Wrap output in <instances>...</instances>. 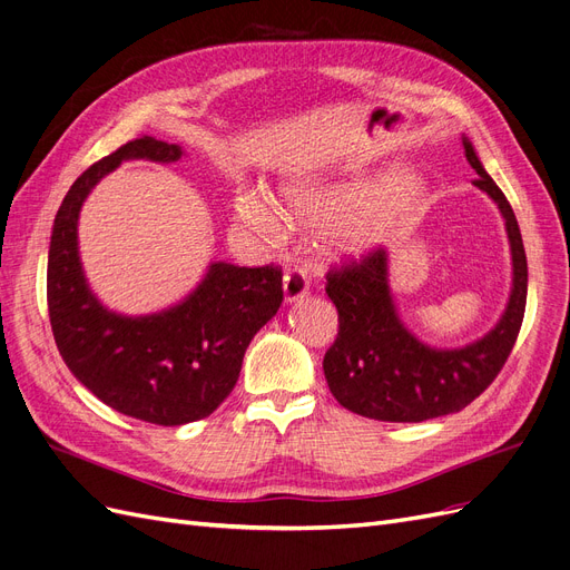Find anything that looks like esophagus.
I'll use <instances>...</instances> for the list:
<instances>
[{"label": "esophagus", "instance_id": "1", "mask_svg": "<svg viewBox=\"0 0 570 570\" xmlns=\"http://www.w3.org/2000/svg\"><path fill=\"white\" fill-rule=\"evenodd\" d=\"M306 292H308V281H306V275L302 271L292 268L283 275V295H285L287 304L304 299Z\"/></svg>", "mask_w": 570, "mask_h": 570}]
</instances>
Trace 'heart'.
<instances>
[{
    "instance_id": "b5f03b06",
    "label": "heart",
    "mask_w": 570,
    "mask_h": 570,
    "mask_svg": "<svg viewBox=\"0 0 570 570\" xmlns=\"http://www.w3.org/2000/svg\"><path fill=\"white\" fill-rule=\"evenodd\" d=\"M425 187L419 176L385 170L364 180H340L287 189L285 214L292 226L333 230L331 243L342 254H368L402 235L421 212ZM235 216L266 243H281L287 220L262 189H245L235 199Z\"/></svg>"
}]
</instances>
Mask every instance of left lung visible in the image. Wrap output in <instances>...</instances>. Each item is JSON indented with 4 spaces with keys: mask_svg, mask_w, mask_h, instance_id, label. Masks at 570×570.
<instances>
[{
    "mask_svg": "<svg viewBox=\"0 0 570 570\" xmlns=\"http://www.w3.org/2000/svg\"><path fill=\"white\" fill-rule=\"evenodd\" d=\"M463 154L482 189L504 218L511 247V292L490 333L463 347H430L404 325L390 287V254L377 249L361 264L327 273V297L340 314V333L323 358L335 400L358 416L390 423H421L469 406L502 371L519 337L528 262L519 220L502 189L490 178L469 137Z\"/></svg>",
    "mask_w": 570,
    "mask_h": 570,
    "instance_id": "8db88e82",
    "label": "left lung"
}]
</instances>
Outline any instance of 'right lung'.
Instances as JSON below:
<instances>
[{"mask_svg":"<svg viewBox=\"0 0 570 570\" xmlns=\"http://www.w3.org/2000/svg\"><path fill=\"white\" fill-rule=\"evenodd\" d=\"M180 145L140 137L90 166L68 189L51 228L47 304L61 358L97 400L157 425L206 419L233 392L252 337L278 314L283 273L212 262L178 304L116 314L85 278L78 218L92 187L124 161L176 164Z\"/></svg>","mask_w":570,"mask_h":570,"instance_id":"obj_1","label":"right lung"}]
</instances>
